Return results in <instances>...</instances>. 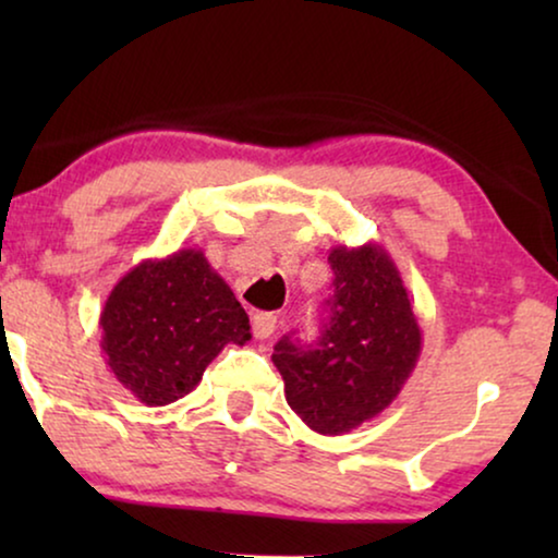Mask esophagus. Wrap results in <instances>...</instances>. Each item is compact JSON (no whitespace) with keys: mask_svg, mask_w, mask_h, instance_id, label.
Instances as JSON below:
<instances>
[{"mask_svg":"<svg viewBox=\"0 0 558 558\" xmlns=\"http://www.w3.org/2000/svg\"><path fill=\"white\" fill-rule=\"evenodd\" d=\"M251 330H254L258 340L271 338V332L277 330V317H274L271 312H256V315L251 317Z\"/></svg>","mask_w":558,"mask_h":558,"instance_id":"obj_1","label":"esophagus"}]
</instances>
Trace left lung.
<instances>
[{"mask_svg":"<svg viewBox=\"0 0 558 558\" xmlns=\"http://www.w3.org/2000/svg\"><path fill=\"white\" fill-rule=\"evenodd\" d=\"M332 292L315 345L281 338L271 361L287 403L312 432L338 437L391 407L422 353L409 292L378 243L335 246Z\"/></svg>","mask_w":558,"mask_h":558,"instance_id":"obj_1","label":"left lung"}]
</instances>
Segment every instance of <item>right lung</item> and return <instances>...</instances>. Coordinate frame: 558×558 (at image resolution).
<instances>
[{
	"instance_id": "obj_1",
	"label": "right lung",
	"mask_w": 558,
	"mask_h": 558,
	"mask_svg": "<svg viewBox=\"0 0 558 558\" xmlns=\"http://www.w3.org/2000/svg\"><path fill=\"white\" fill-rule=\"evenodd\" d=\"M98 325L111 373L147 407L187 396L228 342L251 340L246 310L197 248L136 264Z\"/></svg>"
}]
</instances>
